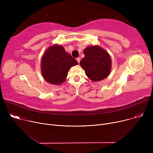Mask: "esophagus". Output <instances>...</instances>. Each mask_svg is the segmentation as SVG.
<instances>
[{"instance_id":"34e87169","label":"esophagus","mask_w":153,"mask_h":153,"mask_svg":"<svg viewBox=\"0 0 153 153\" xmlns=\"http://www.w3.org/2000/svg\"><path fill=\"white\" fill-rule=\"evenodd\" d=\"M76 60H77V61L78 62V63L79 64V62H80V61H81V58H77V59H76Z\"/></svg>"}]
</instances>
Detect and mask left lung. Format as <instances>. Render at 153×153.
Returning a JSON list of instances; mask_svg holds the SVG:
<instances>
[{"mask_svg":"<svg viewBox=\"0 0 153 153\" xmlns=\"http://www.w3.org/2000/svg\"><path fill=\"white\" fill-rule=\"evenodd\" d=\"M84 58L80 66L91 81L97 82L109 76L111 69V59L108 53L98 45L87 46L84 50Z\"/></svg>","mask_w":153,"mask_h":153,"instance_id":"1","label":"left lung"}]
</instances>
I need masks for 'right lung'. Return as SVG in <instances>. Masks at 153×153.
<instances>
[{
    "instance_id": "obj_1",
    "label": "right lung",
    "mask_w": 153,
    "mask_h": 153,
    "mask_svg": "<svg viewBox=\"0 0 153 153\" xmlns=\"http://www.w3.org/2000/svg\"><path fill=\"white\" fill-rule=\"evenodd\" d=\"M77 64L62 46L54 44L48 48L42 56V74L48 83L59 85L65 82L70 68Z\"/></svg>"
}]
</instances>
